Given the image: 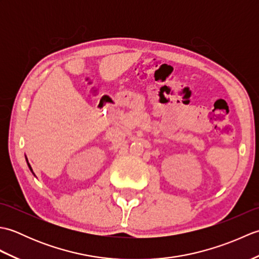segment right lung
<instances>
[{"mask_svg":"<svg viewBox=\"0 0 259 259\" xmlns=\"http://www.w3.org/2000/svg\"><path fill=\"white\" fill-rule=\"evenodd\" d=\"M26 162H27V166H29V168H30V170L32 171V174L34 175V172H33V170H32V168H31V166H30V163H29V161H27V159H26ZM35 176V175H34Z\"/></svg>","mask_w":259,"mask_h":259,"instance_id":"1","label":"right lung"}]
</instances>
